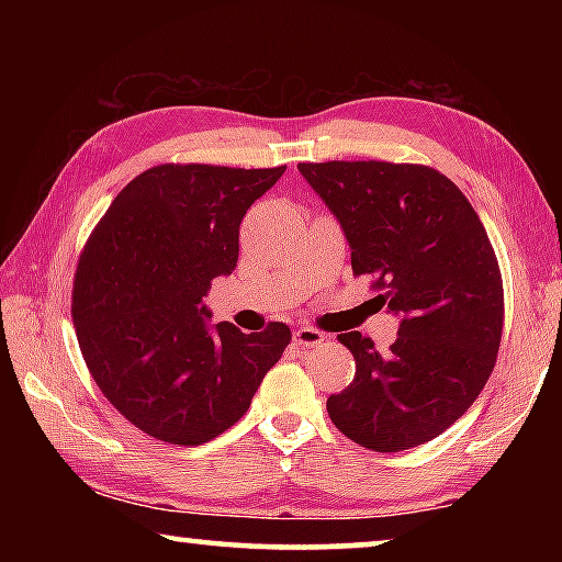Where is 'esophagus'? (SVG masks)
Wrapping results in <instances>:
<instances>
[{"label": "esophagus", "instance_id": "34e87169", "mask_svg": "<svg viewBox=\"0 0 562 562\" xmlns=\"http://www.w3.org/2000/svg\"><path fill=\"white\" fill-rule=\"evenodd\" d=\"M292 337L300 347H317V345H322V341H325V335H322V331H317V329H312V327L294 329Z\"/></svg>", "mask_w": 562, "mask_h": 562}]
</instances>
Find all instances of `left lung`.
Listing matches in <instances>:
<instances>
[{
    "label": "left lung",
    "mask_w": 562,
    "mask_h": 562,
    "mask_svg": "<svg viewBox=\"0 0 562 562\" xmlns=\"http://www.w3.org/2000/svg\"><path fill=\"white\" fill-rule=\"evenodd\" d=\"M337 217L351 270L369 274L398 335L379 351L361 331L339 335L357 361L327 398L331 424L372 451H404L465 414L496 364L503 282L486 227L449 178L384 160L300 164Z\"/></svg>",
    "instance_id": "8db88e82"
}]
</instances>
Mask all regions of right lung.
<instances>
[{
  "instance_id": "obj_1",
  "label": "right lung",
  "mask_w": 562,
  "mask_h": 562,
  "mask_svg": "<svg viewBox=\"0 0 562 562\" xmlns=\"http://www.w3.org/2000/svg\"><path fill=\"white\" fill-rule=\"evenodd\" d=\"M282 173L156 166L113 198L83 247L71 304L81 355L103 396L154 439L201 446L231 429L290 345L282 322L243 335L211 325L203 304L235 270L247 207Z\"/></svg>"
}]
</instances>
